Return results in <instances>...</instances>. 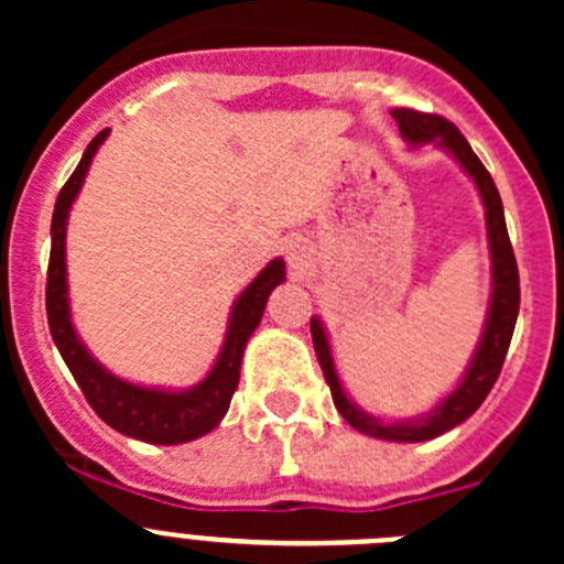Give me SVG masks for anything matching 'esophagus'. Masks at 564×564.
<instances>
[{
    "label": "esophagus",
    "instance_id": "esophagus-1",
    "mask_svg": "<svg viewBox=\"0 0 564 564\" xmlns=\"http://www.w3.org/2000/svg\"><path fill=\"white\" fill-rule=\"evenodd\" d=\"M286 259L294 270H300V267L305 264V259H308V250H305V246H300V242H289Z\"/></svg>",
    "mask_w": 564,
    "mask_h": 564
}]
</instances>
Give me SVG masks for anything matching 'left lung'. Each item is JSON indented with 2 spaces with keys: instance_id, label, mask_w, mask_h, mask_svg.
Listing matches in <instances>:
<instances>
[{
  "instance_id": "left-lung-1",
  "label": "left lung",
  "mask_w": 564,
  "mask_h": 564,
  "mask_svg": "<svg viewBox=\"0 0 564 564\" xmlns=\"http://www.w3.org/2000/svg\"><path fill=\"white\" fill-rule=\"evenodd\" d=\"M392 119L398 122L403 139L409 144H429L436 141L453 152V158L466 169V174L475 180L477 191H480L482 204H486V226H488V248H491L494 261V294H491V308H488L486 333H482L477 355L471 360L469 371H466L464 382L458 384L445 401L436 409H431L425 417L406 420V423H382V420L371 417V414L360 412L355 403L346 398L344 388L335 373L333 355H329L327 335H324L322 322L311 318V335H314V349L322 366L324 379H327L329 392H333V403L346 423L357 429L360 434L373 436V440H388V442H425L434 436L445 434V431L456 429L464 423L469 414L477 412L486 395L491 392L494 382H497L499 371H502L505 355H508L510 338H513L516 318H519V303H521V289H519V267H516L513 246H510L508 226H505L502 213V198H499L497 185H494L491 174L480 163V158L471 152L469 141L460 135V130L451 119L440 117V113H425L414 111V108H392Z\"/></svg>"
}]
</instances>
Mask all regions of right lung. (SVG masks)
Masks as SVG:
<instances>
[{
	"label": "right lung",
	"instance_id": "right-lung-1",
	"mask_svg": "<svg viewBox=\"0 0 564 564\" xmlns=\"http://www.w3.org/2000/svg\"><path fill=\"white\" fill-rule=\"evenodd\" d=\"M108 128L100 130L89 147L84 150L76 172L62 185L59 196L54 204V218H51V256H48V275H45V314H48L51 338L59 349L62 360L70 368L73 379L82 388L89 406L98 412V417L113 431L133 440L152 442V445H180L191 442L213 431L229 412L231 395H235L237 382H240V362L242 349H246L250 333L264 314L267 297L272 289L286 278L283 261L275 259L256 275L240 300L231 311L229 333H226L224 349H220L218 362L213 366L209 377L196 388L185 392L150 390L139 388L117 379L108 373L104 366L89 357L84 344L78 340L76 329L70 324V308H67V278H65V226L70 204L76 202L82 182L87 176L89 163L95 152L104 144Z\"/></svg>",
	"mask_w": 564,
	"mask_h": 564
}]
</instances>
